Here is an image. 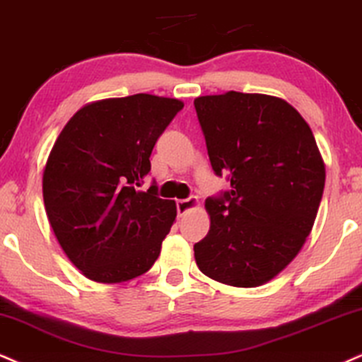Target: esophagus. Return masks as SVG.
<instances>
[{
    "label": "esophagus",
    "instance_id": "34e87169",
    "mask_svg": "<svg viewBox=\"0 0 362 362\" xmlns=\"http://www.w3.org/2000/svg\"><path fill=\"white\" fill-rule=\"evenodd\" d=\"M198 204H199V202H198V198H196V196H189V198H186V199H177V202H176L177 215H180V216L186 215V213L198 206Z\"/></svg>",
    "mask_w": 362,
    "mask_h": 362
}]
</instances>
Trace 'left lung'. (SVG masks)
Listing matches in <instances>:
<instances>
[{
    "label": "left lung",
    "mask_w": 362,
    "mask_h": 362,
    "mask_svg": "<svg viewBox=\"0 0 362 362\" xmlns=\"http://www.w3.org/2000/svg\"><path fill=\"white\" fill-rule=\"evenodd\" d=\"M216 176L230 189L204 203L196 265L216 282L258 287L288 265L314 226L325 168L314 134L288 102L226 92L194 99Z\"/></svg>",
    "instance_id": "obj_1"
}]
</instances>
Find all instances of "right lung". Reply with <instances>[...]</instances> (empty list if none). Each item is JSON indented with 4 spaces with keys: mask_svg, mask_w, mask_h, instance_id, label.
I'll return each instance as SVG.
<instances>
[{
    "mask_svg": "<svg viewBox=\"0 0 362 362\" xmlns=\"http://www.w3.org/2000/svg\"><path fill=\"white\" fill-rule=\"evenodd\" d=\"M185 107L136 93L92 102L66 122L43 171V202L65 255L87 279L117 284L146 274L176 220L158 186L141 191L151 153Z\"/></svg>",
    "mask_w": 362,
    "mask_h": 362,
    "instance_id": "add662e5",
    "label": "right lung"
}]
</instances>
